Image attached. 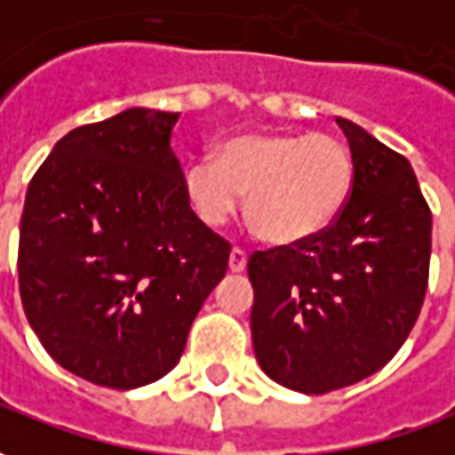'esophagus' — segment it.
<instances>
[{"label":"esophagus","instance_id":"obj_1","mask_svg":"<svg viewBox=\"0 0 455 455\" xmlns=\"http://www.w3.org/2000/svg\"><path fill=\"white\" fill-rule=\"evenodd\" d=\"M230 272H243L247 267V252L245 250H240V247H233V252H230Z\"/></svg>","mask_w":455,"mask_h":455}]
</instances>
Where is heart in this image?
Returning a JSON list of instances; mask_svg holds the SVG:
<instances>
[{
	"label": "heart",
	"instance_id": "1",
	"mask_svg": "<svg viewBox=\"0 0 455 455\" xmlns=\"http://www.w3.org/2000/svg\"><path fill=\"white\" fill-rule=\"evenodd\" d=\"M354 180L349 148L329 133H240L215 158L186 168L188 203L208 228L240 210L272 245H297L324 233L339 215Z\"/></svg>",
	"mask_w": 455,
	"mask_h": 455
}]
</instances>
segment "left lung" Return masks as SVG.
I'll use <instances>...</instances> for the list:
<instances>
[{"instance_id":"obj_1","label":"left lung","mask_w":455,"mask_h":455,"mask_svg":"<svg viewBox=\"0 0 455 455\" xmlns=\"http://www.w3.org/2000/svg\"><path fill=\"white\" fill-rule=\"evenodd\" d=\"M347 205L324 233L252 252V347L272 381L327 394L371 377L399 352L428 284L431 210L411 163L347 118Z\"/></svg>"}]
</instances>
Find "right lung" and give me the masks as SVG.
Wrapping results in <instances>:
<instances>
[{"instance_id": "1", "label": "right lung", "mask_w": 455, "mask_h": 455, "mask_svg": "<svg viewBox=\"0 0 455 455\" xmlns=\"http://www.w3.org/2000/svg\"><path fill=\"white\" fill-rule=\"evenodd\" d=\"M178 114L126 108L66 133L34 173L19 292L66 371L108 389L165 377L225 277L230 243L188 203L171 148Z\"/></svg>"}]
</instances>
